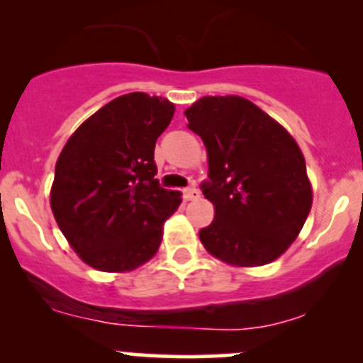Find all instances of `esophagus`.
Listing matches in <instances>:
<instances>
[{
	"mask_svg": "<svg viewBox=\"0 0 363 363\" xmlns=\"http://www.w3.org/2000/svg\"><path fill=\"white\" fill-rule=\"evenodd\" d=\"M182 195H184V199L188 200V202H189V200L199 199V196H200V191H199V189L195 188V186H189V188H186L184 191H182Z\"/></svg>",
	"mask_w": 363,
	"mask_h": 363,
	"instance_id": "esophagus-1",
	"label": "esophagus"
}]
</instances>
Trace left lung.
Wrapping results in <instances>:
<instances>
[{
	"label": "left lung",
	"instance_id": "8db88e82",
	"mask_svg": "<svg viewBox=\"0 0 363 363\" xmlns=\"http://www.w3.org/2000/svg\"><path fill=\"white\" fill-rule=\"evenodd\" d=\"M184 113L208 156V179L200 188L216 216L199 233L205 250L240 267L279 258L313 203L294 137L240 96H203Z\"/></svg>",
	"mask_w": 363,
	"mask_h": 363
}]
</instances>
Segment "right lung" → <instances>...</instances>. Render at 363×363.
Masks as SVG:
<instances>
[{
	"label": "right lung",
	"mask_w": 363,
	"mask_h": 363,
	"mask_svg": "<svg viewBox=\"0 0 363 363\" xmlns=\"http://www.w3.org/2000/svg\"><path fill=\"white\" fill-rule=\"evenodd\" d=\"M174 104L130 93L84 121L56 163L50 207L69 246L104 272H124L158 251L181 195L161 188L156 140Z\"/></svg>",
	"instance_id": "obj_1"
}]
</instances>
